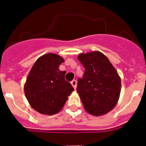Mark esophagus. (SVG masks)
I'll return each instance as SVG.
<instances>
[{
    "label": "esophagus",
    "mask_w": 146,
    "mask_h": 146,
    "mask_svg": "<svg viewBox=\"0 0 146 146\" xmlns=\"http://www.w3.org/2000/svg\"><path fill=\"white\" fill-rule=\"evenodd\" d=\"M71 84H72V86H73V88H74V89H76V88H77V81H76L75 80H73L71 82Z\"/></svg>",
    "instance_id": "1"
}]
</instances>
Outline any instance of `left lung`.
<instances>
[{"label":"left lung","mask_w":146,"mask_h":146,"mask_svg":"<svg viewBox=\"0 0 146 146\" xmlns=\"http://www.w3.org/2000/svg\"><path fill=\"white\" fill-rule=\"evenodd\" d=\"M78 60L85 68L78 79L77 91L85 110L99 116L115 108L121 94V77L109 59L99 51L80 53Z\"/></svg>","instance_id":"8db88e82"}]
</instances>
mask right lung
I'll return each mask as SVG.
<instances>
[{
    "mask_svg": "<svg viewBox=\"0 0 146 146\" xmlns=\"http://www.w3.org/2000/svg\"><path fill=\"white\" fill-rule=\"evenodd\" d=\"M64 62L57 54H45L36 60L27 77L25 96L30 105L39 113L52 115L58 113L74 91L65 80V71L59 69Z\"/></svg>",
    "mask_w": 146,
    "mask_h": 146,
    "instance_id": "1",
    "label": "right lung"
}]
</instances>
